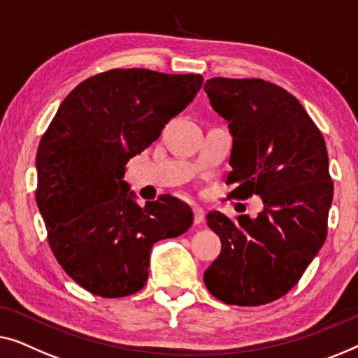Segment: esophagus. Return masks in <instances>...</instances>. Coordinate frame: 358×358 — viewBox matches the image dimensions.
<instances>
[{
  "label": "esophagus",
  "mask_w": 358,
  "mask_h": 358,
  "mask_svg": "<svg viewBox=\"0 0 358 358\" xmlns=\"http://www.w3.org/2000/svg\"><path fill=\"white\" fill-rule=\"evenodd\" d=\"M193 214H194V225H201L204 222V210L199 206H194L193 208Z\"/></svg>",
  "instance_id": "obj_1"
}]
</instances>
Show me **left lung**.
Instances as JSON below:
<instances>
[{"label": "left lung", "mask_w": 358, "mask_h": 358, "mask_svg": "<svg viewBox=\"0 0 358 358\" xmlns=\"http://www.w3.org/2000/svg\"><path fill=\"white\" fill-rule=\"evenodd\" d=\"M204 90L234 138L230 194H258L264 204L255 219L208 214L222 250L204 284L227 305L269 303L300 280L326 240L334 191L326 143L299 100L273 83L213 78Z\"/></svg>", "instance_id": "obj_1"}]
</instances>
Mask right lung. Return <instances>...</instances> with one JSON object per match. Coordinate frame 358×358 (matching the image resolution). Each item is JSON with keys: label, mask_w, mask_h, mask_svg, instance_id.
Wrapping results in <instances>:
<instances>
[{"label": "right lung", "mask_w": 358, "mask_h": 358, "mask_svg": "<svg viewBox=\"0 0 358 358\" xmlns=\"http://www.w3.org/2000/svg\"><path fill=\"white\" fill-rule=\"evenodd\" d=\"M203 80L138 68L97 74L69 92L40 141L35 199L50 248L90 294L118 299L143 289L155 241L193 224L189 206L172 196L141 208L123 177Z\"/></svg>", "instance_id": "right-lung-1"}]
</instances>
